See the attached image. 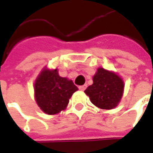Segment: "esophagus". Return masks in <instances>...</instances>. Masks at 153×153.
<instances>
[{"label": "esophagus", "mask_w": 153, "mask_h": 153, "mask_svg": "<svg viewBox=\"0 0 153 153\" xmlns=\"http://www.w3.org/2000/svg\"><path fill=\"white\" fill-rule=\"evenodd\" d=\"M86 88H87V84H84V85H82V86L79 87V90H81V91L85 90L86 89Z\"/></svg>", "instance_id": "esophagus-1"}]
</instances>
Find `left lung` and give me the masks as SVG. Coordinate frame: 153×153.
Listing matches in <instances>:
<instances>
[{
	"instance_id": "1",
	"label": "left lung",
	"mask_w": 153,
	"mask_h": 153,
	"mask_svg": "<svg viewBox=\"0 0 153 153\" xmlns=\"http://www.w3.org/2000/svg\"><path fill=\"white\" fill-rule=\"evenodd\" d=\"M93 80V84L84 91L92 103L104 110H111L117 106L125 87L121 78L112 71L98 68Z\"/></svg>"
}]
</instances>
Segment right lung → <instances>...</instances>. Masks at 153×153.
<instances>
[{
    "instance_id": "1",
    "label": "right lung",
    "mask_w": 153,
    "mask_h": 153,
    "mask_svg": "<svg viewBox=\"0 0 153 153\" xmlns=\"http://www.w3.org/2000/svg\"><path fill=\"white\" fill-rule=\"evenodd\" d=\"M78 90L72 80L60 77L57 69H43L35 80L36 102L47 115H55L66 108L69 100Z\"/></svg>"
}]
</instances>
